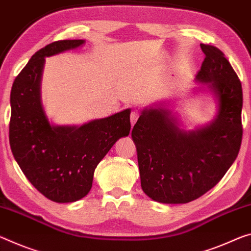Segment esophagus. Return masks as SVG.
Returning a JSON list of instances; mask_svg holds the SVG:
<instances>
[{"mask_svg": "<svg viewBox=\"0 0 251 251\" xmlns=\"http://www.w3.org/2000/svg\"><path fill=\"white\" fill-rule=\"evenodd\" d=\"M138 117H140V113H138L137 110H133L132 113H130V124H132V126H134Z\"/></svg>", "mask_w": 251, "mask_h": 251, "instance_id": "34e87169", "label": "esophagus"}]
</instances>
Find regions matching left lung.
I'll use <instances>...</instances> for the list:
<instances>
[{"mask_svg":"<svg viewBox=\"0 0 251 251\" xmlns=\"http://www.w3.org/2000/svg\"><path fill=\"white\" fill-rule=\"evenodd\" d=\"M205 54L196 91H209L217 115L192 130L169 108L156 102L142 110L132 130L144 193L161 203H188L221 180L239 153L242 126V88L230 62L218 48L200 45Z\"/></svg>","mask_w":251,"mask_h":251,"instance_id":"8db88e82","label":"left lung"}]
</instances>
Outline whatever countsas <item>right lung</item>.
<instances>
[{
	"label": "right lung",
	"instance_id": "1",
	"mask_svg": "<svg viewBox=\"0 0 251 251\" xmlns=\"http://www.w3.org/2000/svg\"><path fill=\"white\" fill-rule=\"evenodd\" d=\"M83 43L85 40H61L40 49L11 90L12 153L31 184L58 203L78 201L88 194L98 163L130 130L129 108L80 126L53 125L48 119L41 99L46 58Z\"/></svg>",
	"mask_w": 251,
	"mask_h": 251
}]
</instances>
